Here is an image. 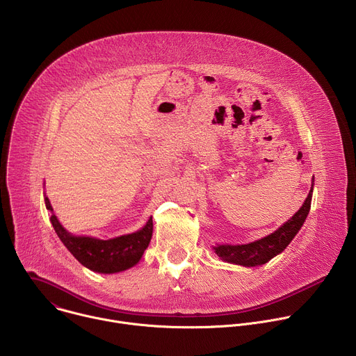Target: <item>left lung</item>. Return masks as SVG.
<instances>
[{
  "label": "left lung",
  "instance_id": "left-lung-1",
  "mask_svg": "<svg viewBox=\"0 0 356 356\" xmlns=\"http://www.w3.org/2000/svg\"><path fill=\"white\" fill-rule=\"evenodd\" d=\"M312 195L313 187L304 201L301 209L279 229L273 234L258 239L255 242L245 243V245H218L214 246L217 255L229 264L242 265V266H258L269 262L273 257L279 255L280 252L286 249L290 241L296 236L301 225L306 221L310 207H312Z\"/></svg>",
  "mask_w": 356,
  "mask_h": 356
}]
</instances>
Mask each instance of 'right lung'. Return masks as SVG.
<instances>
[{
  "instance_id": "1",
  "label": "right lung",
  "mask_w": 356,
  "mask_h": 356,
  "mask_svg": "<svg viewBox=\"0 0 356 356\" xmlns=\"http://www.w3.org/2000/svg\"><path fill=\"white\" fill-rule=\"evenodd\" d=\"M44 202L46 209L54 211L47 197H44ZM50 221H52L60 241L72 252V255L81 265L98 273H117L136 265L150 242L152 232H154L152 217L142 229L107 241L69 234L54 213L50 216Z\"/></svg>"
}]
</instances>
